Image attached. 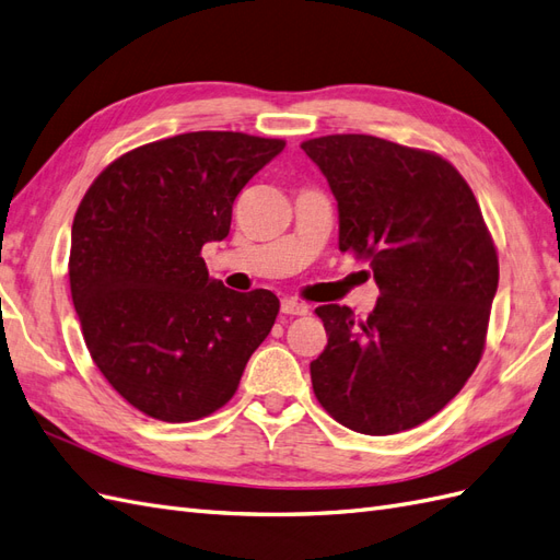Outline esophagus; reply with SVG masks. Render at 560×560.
Here are the masks:
<instances>
[{
    "label": "esophagus",
    "mask_w": 560,
    "mask_h": 560,
    "mask_svg": "<svg viewBox=\"0 0 560 560\" xmlns=\"http://www.w3.org/2000/svg\"><path fill=\"white\" fill-rule=\"evenodd\" d=\"M281 312L289 314V317H300V314H307V305L300 303V300H295V298H283Z\"/></svg>",
    "instance_id": "obj_1"
}]
</instances>
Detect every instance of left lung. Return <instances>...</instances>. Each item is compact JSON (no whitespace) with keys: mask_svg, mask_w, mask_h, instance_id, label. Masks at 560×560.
Listing matches in <instances>:
<instances>
[{"mask_svg":"<svg viewBox=\"0 0 560 560\" xmlns=\"http://www.w3.org/2000/svg\"><path fill=\"white\" fill-rule=\"evenodd\" d=\"M338 200V246L381 291L366 319L322 305L328 346L310 364L319 405L354 433L428 421L476 371L499 262L466 179L444 158L371 135L310 139Z\"/></svg>","mask_w":560,"mask_h":560,"instance_id":"left-lung-1","label":"left lung"}]
</instances>
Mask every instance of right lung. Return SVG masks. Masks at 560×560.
<instances>
[{
    "label": "right lung",
    "instance_id": "right-lung-1",
    "mask_svg": "<svg viewBox=\"0 0 560 560\" xmlns=\"http://www.w3.org/2000/svg\"><path fill=\"white\" fill-rule=\"evenodd\" d=\"M285 147L243 132H186L113 161L84 194L70 234V293L94 364L127 402L167 423L234 397L269 336L279 298L208 275L232 206Z\"/></svg>",
    "mask_w": 560,
    "mask_h": 560
}]
</instances>
